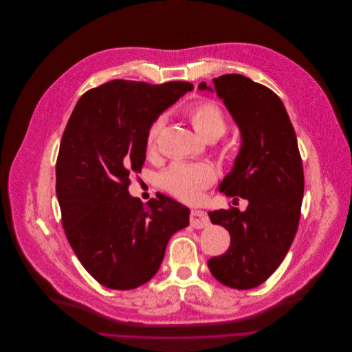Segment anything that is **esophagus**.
Here are the masks:
<instances>
[{"mask_svg":"<svg viewBox=\"0 0 352 352\" xmlns=\"http://www.w3.org/2000/svg\"><path fill=\"white\" fill-rule=\"evenodd\" d=\"M190 225L195 229L206 228L209 225V218L206 212H204L201 209H192L190 214Z\"/></svg>","mask_w":352,"mask_h":352,"instance_id":"34e87169","label":"esophagus"}]
</instances>
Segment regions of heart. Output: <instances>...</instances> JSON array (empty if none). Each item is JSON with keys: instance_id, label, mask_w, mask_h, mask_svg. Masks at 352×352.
Returning <instances> with one entry per match:
<instances>
[{"instance_id": "obj_1", "label": "heart", "mask_w": 352, "mask_h": 352, "mask_svg": "<svg viewBox=\"0 0 352 352\" xmlns=\"http://www.w3.org/2000/svg\"><path fill=\"white\" fill-rule=\"evenodd\" d=\"M188 116L195 130L205 138L219 137L226 129V119L221 107L210 100L194 102L188 108ZM164 124L165 118L158 116L147 129L146 151L148 155H154L158 151V140ZM217 177V169L208 162H176L164 172L161 184L169 194L184 202H198L204 191L215 183Z\"/></svg>"}]
</instances>
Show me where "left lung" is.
Instances as JSON below:
<instances>
[{
    "instance_id": "1",
    "label": "left lung",
    "mask_w": 352,
    "mask_h": 352,
    "mask_svg": "<svg viewBox=\"0 0 352 352\" xmlns=\"http://www.w3.org/2000/svg\"><path fill=\"white\" fill-rule=\"evenodd\" d=\"M241 133V148L219 190L241 197L248 206L208 212L210 222L230 233V247L208 261L222 285L248 290L278 267L296 237L304 197V170L294 127L270 89L243 75L214 79ZM199 90H212L204 82ZM237 199V198H236Z\"/></svg>"
}]
</instances>
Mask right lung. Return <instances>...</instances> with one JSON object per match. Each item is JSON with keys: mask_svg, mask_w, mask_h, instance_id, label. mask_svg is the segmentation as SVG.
Returning a JSON list of instances; mask_svg holds the SVG:
<instances>
[{"mask_svg": "<svg viewBox=\"0 0 352 352\" xmlns=\"http://www.w3.org/2000/svg\"><path fill=\"white\" fill-rule=\"evenodd\" d=\"M188 82L112 80L85 93L70 115L56 158V197L67 241L86 270L112 290H131L158 272L169 239L188 226L190 209L157 194H129L146 161L151 122Z\"/></svg>", "mask_w": 352, "mask_h": 352, "instance_id": "1", "label": "right lung"}]
</instances>
